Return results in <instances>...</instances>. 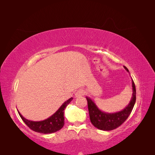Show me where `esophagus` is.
I'll use <instances>...</instances> for the list:
<instances>
[{
  "mask_svg": "<svg viewBox=\"0 0 155 155\" xmlns=\"http://www.w3.org/2000/svg\"><path fill=\"white\" fill-rule=\"evenodd\" d=\"M84 94H85V92H84V91H83V90H78L76 92L75 96H76V97H81V96H83Z\"/></svg>",
  "mask_w": 155,
  "mask_h": 155,
  "instance_id": "34e87169",
  "label": "esophagus"
}]
</instances>
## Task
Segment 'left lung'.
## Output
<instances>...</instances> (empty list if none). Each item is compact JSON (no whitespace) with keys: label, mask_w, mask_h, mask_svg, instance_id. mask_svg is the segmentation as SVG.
<instances>
[{"label":"left lung","mask_w":155,"mask_h":155,"mask_svg":"<svg viewBox=\"0 0 155 155\" xmlns=\"http://www.w3.org/2000/svg\"><path fill=\"white\" fill-rule=\"evenodd\" d=\"M124 67L127 71L129 72L127 68L125 66ZM132 87V97L128 105L125 107L122 110L114 112V113H109V112L101 111L90 97L88 96L86 97L91 121L95 127L103 130H111L118 127L127 119L132 112L136 102L137 92H136L135 85L133 79Z\"/></svg>","instance_id":"left-lung-1"}]
</instances>
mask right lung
<instances>
[{"label":"right lung","mask_w":155,"mask_h":155,"mask_svg":"<svg viewBox=\"0 0 155 155\" xmlns=\"http://www.w3.org/2000/svg\"><path fill=\"white\" fill-rule=\"evenodd\" d=\"M72 100L73 97H70V99L63 103L62 105L59 107V109L54 114L50 116L48 118L43 121H34L28 120L25 118L18 110L17 111L21 119L30 129L37 133L50 134L57 132L61 129H62L64 124V110Z\"/></svg>","instance_id":"obj_1"}]
</instances>
